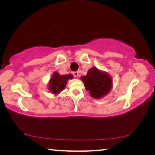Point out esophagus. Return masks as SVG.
<instances>
[{
	"label": "esophagus",
	"mask_w": 155,
	"mask_h": 155,
	"mask_svg": "<svg viewBox=\"0 0 155 155\" xmlns=\"http://www.w3.org/2000/svg\"><path fill=\"white\" fill-rule=\"evenodd\" d=\"M73 75H74L75 77H77L78 76V71L74 72H73Z\"/></svg>",
	"instance_id": "obj_1"
}]
</instances>
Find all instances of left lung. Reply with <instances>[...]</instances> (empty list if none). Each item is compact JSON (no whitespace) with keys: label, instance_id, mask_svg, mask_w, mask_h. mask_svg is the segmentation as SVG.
<instances>
[{"label":"left lung","instance_id":"obj_1","mask_svg":"<svg viewBox=\"0 0 155 155\" xmlns=\"http://www.w3.org/2000/svg\"><path fill=\"white\" fill-rule=\"evenodd\" d=\"M85 90L90 94L91 97L101 99L111 91L113 79L108 73L101 70L96 67L91 68L86 76L81 77Z\"/></svg>","mask_w":155,"mask_h":155}]
</instances>
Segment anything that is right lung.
<instances>
[{
	"instance_id": "add662e5",
	"label": "right lung",
	"mask_w": 155,
	"mask_h": 155,
	"mask_svg": "<svg viewBox=\"0 0 155 155\" xmlns=\"http://www.w3.org/2000/svg\"><path fill=\"white\" fill-rule=\"evenodd\" d=\"M72 78L73 75L72 74L61 75L59 72H54L50 78L47 87L51 94L57 95L64 90L68 81Z\"/></svg>"
}]
</instances>
